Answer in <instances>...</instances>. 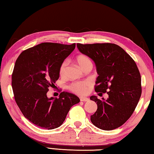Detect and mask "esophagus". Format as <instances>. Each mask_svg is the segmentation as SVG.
<instances>
[{
  "instance_id": "esophagus-1",
  "label": "esophagus",
  "mask_w": 154,
  "mask_h": 154,
  "mask_svg": "<svg viewBox=\"0 0 154 154\" xmlns=\"http://www.w3.org/2000/svg\"><path fill=\"white\" fill-rule=\"evenodd\" d=\"M80 100L82 101V102H86V101L89 100V98L86 97H80Z\"/></svg>"
}]
</instances>
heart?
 I'll return each instance as SVG.
<instances>
[{
    "label": "heart",
    "instance_id": "heart-1",
    "mask_svg": "<svg viewBox=\"0 0 154 154\" xmlns=\"http://www.w3.org/2000/svg\"><path fill=\"white\" fill-rule=\"evenodd\" d=\"M76 62L78 65L80 66L82 69H83L88 65L92 64L89 57L87 56L84 54H80L78 55L76 58ZM67 66V62L64 61L61 64L60 66L59 74L61 77H64L66 73V68ZM91 88V83L89 81H82V82H77L72 83V84L69 86V89L71 90L72 92L79 95H84L87 94Z\"/></svg>",
    "mask_w": 154,
    "mask_h": 154
}]
</instances>
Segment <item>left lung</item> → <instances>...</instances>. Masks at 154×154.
Listing matches in <instances>:
<instances>
[{
    "label": "left lung",
    "instance_id": "obj_1",
    "mask_svg": "<svg viewBox=\"0 0 154 154\" xmlns=\"http://www.w3.org/2000/svg\"><path fill=\"white\" fill-rule=\"evenodd\" d=\"M81 53L94 62L98 75L95 91L109 98L90 99L98 109L90 117L98 128L111 130L121 126L133 113L141 95V78L136 63L121 47L114 43L77 44Z\"/></svg>",
    "mask_w": 154,
    "mask_h": 154
}]
</instances>
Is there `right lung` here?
I'll return each mask as SVG.
<instances>
[{
  "label": "right lung",
  "instance_id": "obj_1",
  "mask_svg": "<svg viewBox=\"0 0 154 154\" xmlns=\"http://www.w3.org/2000/svg\"><path fill=\"white\" fill-rule=\"evenodd\" d=\"M75 48V43H42L23 51L16 60L11 82L15 100L36 126L48 130L60 126L71 106L79 103L76 95L66 92L58 98L47 96L58 79L61 64Z\"/></svg>",
  "mask_w": 154,
  "mask_h": 154
}]
</instances>
